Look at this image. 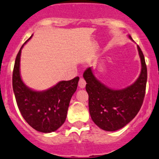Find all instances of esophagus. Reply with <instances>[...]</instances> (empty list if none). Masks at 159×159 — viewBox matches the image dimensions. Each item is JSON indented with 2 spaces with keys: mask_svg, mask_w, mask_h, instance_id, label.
<instances>
[{
  "mask_svg": "<svg viewBox=\"0 0 159 159\" xmlns=\"http://www.w3.org/2000/svg\"><path fill=\"white\" fill-rule=\"evenodd\" d=\"M86 80H84V78L82 77V76H80V80H79V83H78V85H79V87L81 89H83L85 88V86H86Z\"/></svg>",
  "mask_w": 159,
  "mask_h": 159,
  "instance_id": "34e87169",
  "label": "esophagus"
}]
</instances>
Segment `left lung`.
Returning a JSON list of instances; mask_svg holds the SVG:
<instances>
[{
	"mask_svg": "<svg viewBox=\"0 0 159 159\" xmlns=\"http://www.w3.org/2000/svg\"><path fill=\"white\" fill-rule=\"evenodd\" d=\"M129 38L132 39L130 35ZM142 69L139 78L124 89L107 88L96 80L91 67L83 73L89 95V109L93 122L101 129L115 131L136 117L143 105L147 81V68L143 52L137 46Z\"/></svg>",
	"mask_w": 159,
	"mask_h": 159,
	"instance_id": "1",
	"label": "left lung"
}]
</instances>
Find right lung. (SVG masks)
Returning a JSON list of instances; mask_svg holds the SVG:
<instances>
[{
	"mask_svg": "<svg viewBox=\"0 0 159 159\" xmlns=\"http://www.w3.org/2000/svg\"><path fill=\"white\" fill-rule=\"evenodd\" d=\"M23 45L16 55L13 71V89L19 110L25 120L35 130L54 132L66 120L70 102L77 89L80 78L76 76L68 81H61L46 91L30 89L23 83L20 73V55Z\"/></svg>",
	"mask_w": 159,
	"mask_h": 159,
	"instance_id": "add662e5",
	"label": "right lung"
}]
</instances>
